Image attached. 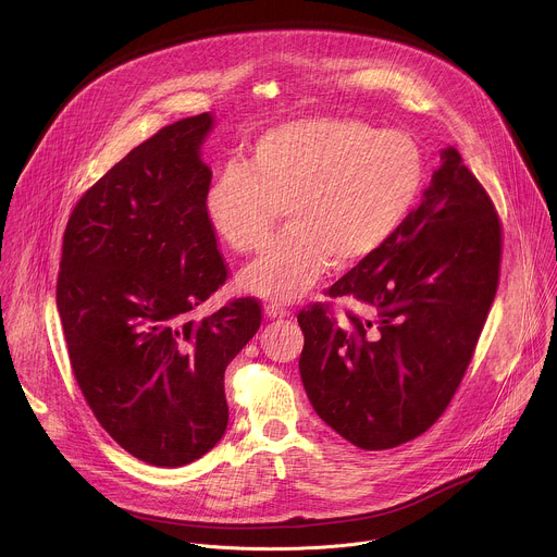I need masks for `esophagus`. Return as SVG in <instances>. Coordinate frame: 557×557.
Wrapping results in <instances>:
<instances>
[{
  "label": "esophagus",
  "instance_id": "obj_1",
  "mask_svg": "<svg viewBox=\"0 0 557 557\" xmlns=\"http://www.w3.org/2000/svg\"><path fill=\"white\" fill-rule=\"evenodd\" d=\"M264 317L267 320H284V317H288V310L280 308L277 304H269L264 306Z\"/></svg>",
  "mask_w": 557,
  "mask_h": 557
}]
</instances>
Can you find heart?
Wrapping results in <instances>:
<instances>
[{"instance_id":"heart-1","label":"heart","mask_w":557,"mask_h":557,"mask_svg":"<svg viewBox=\"0 0 557 557\" xmlns=\"http://www.w3.org/2000/svg\"><path fill=\"white\" fill-rule=\"evenodd\" d=\"M423 156L404 132L317 116L267 129L247 165L222 170L205 196L211 228L235 253L260 249L280 209L288 231L237 275L245 295L299 299L331 262L350 269L379 253L410 215Z\"/></svg>"}]
</instances>
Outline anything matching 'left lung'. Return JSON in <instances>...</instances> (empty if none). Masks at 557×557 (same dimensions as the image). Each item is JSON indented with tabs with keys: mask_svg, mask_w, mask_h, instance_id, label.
Listing matches in <instances>:
<instances>
[{
	"mask_svg": "<svg viewBox=\"0 0 557 557\" xmlns=\"http://www.w3.org/2000/svg\"><path fill=\"white\" fill-rule=\"evenodd\" d=\"M500 222L447 145L421 202L370 260L331 288L374 320L337 324L322 306L297 314L299 374L308 399L361 449L423 434L447 408L469 366L498 288Z\"/></svg>",
	"mask_w": 557,
	"mask_h": 557,
	"instance_id": "8db88e82",
	"label": "left lung"
}]
</instances>
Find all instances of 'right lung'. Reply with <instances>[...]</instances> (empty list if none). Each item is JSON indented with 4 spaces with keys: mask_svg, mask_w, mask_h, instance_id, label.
I'll return each instance as SVG.
<instances>
[{
    "mask_svg": "<svg viewBox=\"0 0 557 557\" xmlns=\"http://www.w3.org/2000/svg\"><path fill=\"white\" fill-rule=\"evenodd\" d=\"M213 125L205 112L134 147L63 235L57 310L74 379L103 430L156 467L189 465L222 438L224 370L262 322L249 297L189 320L226 280L205 213Z\"/></svg>",
    "mask_w": 557,
    "mask_h": 557,
    "instance_id": "obj_1",
    "label": "right lung"
}]
</instances>
